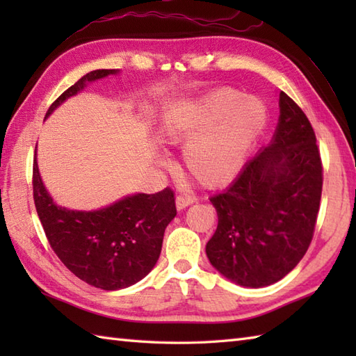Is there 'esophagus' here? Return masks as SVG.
<instances>
[{"instance_id": "1", "label": "esophagus", "mask_w": 356, "mask_h": 356, "mask_svg": "<svg viewBox=\"0 0 356 356\" xmlns=\"http://www.w3.org/2000/svg\"><path fill=\"white\" fill-rule=\"evenodd\" d=\"M194 202H195V199L193 197V195H177V197H176V208L179 211H182L186 207L193 205Z\"/></svg>"}]
</instances>
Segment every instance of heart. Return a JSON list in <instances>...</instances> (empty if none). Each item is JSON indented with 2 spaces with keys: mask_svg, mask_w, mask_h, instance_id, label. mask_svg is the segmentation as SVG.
I'll return each instance as SVG.
<instances>
[{
  "mask_svg": "<svg viewBox=\"0 0 356 356\" xmlns=\"http://www.w3.org/2000/svg\"><path fill=\"white\" fill-rule=\"evenodd\" d=\"M266 125V108L255 97L220 88L162 119L161 138L184 145V165L203 186L228 184L237 176Z\"/></svg>",
  "mask_w": 356,
  "mask_h": 356,
  "instance_id": "obj_1",
  "label": "heart"
}]
</instances>
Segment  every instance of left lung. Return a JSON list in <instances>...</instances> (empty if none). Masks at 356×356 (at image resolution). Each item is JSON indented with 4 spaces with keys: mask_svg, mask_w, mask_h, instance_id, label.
Returning a JSON list of instances; mask_svg holds the SVG:
<instances>
[{
    "mask_svg": "<svg viewBox=\"0 0 356 356\" xmlns=\"http://www.w3.org/2000/svg\"><path fill=\"white\" fill-rule=\"evenodd\" d=\"M278 125L229 188L211 197L218 223L207 243L211 264L246 287L277 283L311 245L318 216L323 165L314 128L280 92Z\"/></svg>",
    "mask_w": 356,
    "mask_h": 356,
    "instance_id": "8db88e82",
    "label": "left lung"
}]
</instances>
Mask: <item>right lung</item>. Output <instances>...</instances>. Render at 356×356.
<instances>
[{"instance_id":"add662e5","label":"right lung","mask_w":356,"mask_h":356,"mask_svg":"<svg viewBox=\"0 0 356 356\" xmlns=\"http://www.w3.org/2000/svg\"><path fill=\"white\" fill-rule=\"evenodd\" d=\"M119 70H93L67 88L45 113L49 118L65 99L88 82ZM33 200L53 251L82 282L104 291H118L140 282L154 268L162 251L163 232L176 217L170 188L156 194H133L97 211L58 207L40 176L33 159Z\"/></svg>"}]
</instances>
